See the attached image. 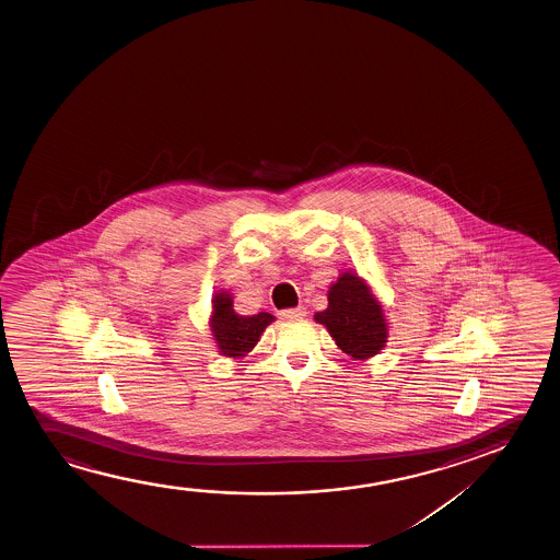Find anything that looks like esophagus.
I'll return each instance as SVG.
<instances>
[{
    "label": "esophagus",
    "mask_w": 560,
    "mask_h": 560,
    "mask_svg": "<svg viewBox=\"0 0 560 560\" xmlns=\"http://www.w3.org/2000/svg\"><path fill=\"white\" fill-rule=\"evenodd\" d=\"M306 315V307H289V310H283V312H279V317L281 319H302Z\"/></svg>",
    "instance_id": "obj_1"
}]
</instances>
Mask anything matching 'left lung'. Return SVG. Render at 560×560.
<instances>
[{
  "mask_svg": "<svg viewBox=\"0 0 560 560\" xmlns=\"http://www.w3.org/2000/svg\"><path fill=\"white\" fill-rule=\"evenodd\" d=\"M327 299L329 306L315 314V322L327 327L342 352L368 360L383 350L388 338L383 306L360 276L345 271L330 284Z\"/></svg>",
  "mask_w": 560,
  "mask_h": 560,
  "instance_id": "1",
  "label": "left lung"
}]
</instances>
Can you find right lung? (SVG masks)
<instances>
[{
    "mask_svg": "<svg viewBox=\"0 0 560 560\" xmlns=\"http://www.w3.org/2000/svg\"><path fill=\"white\" fill-rule=\"evenodd\" d=\"M273 319L276 317L266 312L256 315H238L233 310V296L228 291L215 292L212 299L210 330L218 350L225 358H245Z\"/></svg>",
    "mask_w": 560,
    "mask_h": 560,
    "instance_id": "right-lung-1",
    "label": "right lung"
}]
</instances>
